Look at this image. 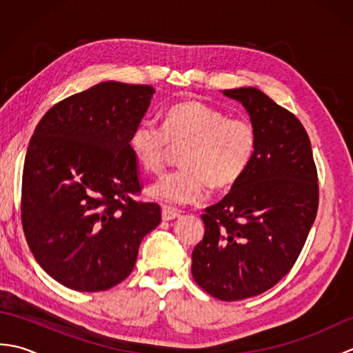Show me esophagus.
Instances as JSON below:
<instances>
[{
    "instance_id": "1",
    "label": "esophagus",
    "mask_w": 353,
    "mask_h": 353,
    "mask_svg": "<svg viewBox=\"0 0 353 353\" xmlns=\"http://www.w3.org/2000/svg\"><path fill=\"white\" fill-rule=\"evenodd\" d=\"M177 216H181V212L177 211V209H172V208H167L165 206L162 209V220L165 221H170V220H174Z\"/></svg>"
}]
</instances>
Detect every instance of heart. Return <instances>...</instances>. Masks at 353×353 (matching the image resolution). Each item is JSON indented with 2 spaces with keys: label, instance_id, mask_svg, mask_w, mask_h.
I'll return each mask as SVG.
<instances>
[{
  "label": "heart",
  "instance_id": "heart-1",
  "mask_svg": "<svg viewBox=\"0 0 353 353\" xmlns=\"http://www.w3.org/2000/svg\"><path fill=\"white\" fill-rule=\"evenodd\" d=\"M129 145L141 167L152 174L162 171L171 148H182V167L156 181L148 194L163 203L190 205L205 199L209 182L229 186L244 176L256 153L258 130L247 118L185 101L167 110L162 125L152 119L139 123Z\"/></svg>",
  "mask_w": 353,
  "mask_h": 353
}]
</instances>
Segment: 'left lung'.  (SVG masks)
I'll list each match as a JSON object with an SVG mask.
<instances>
[{
  "label": "left lung",
  "mask_w": 353,
  "mask_h": 353,
  "mask_svg": "<svg viewBox=\"0 0 353 353\" xmlns=\"http://www.w3.org/2000/svg\"><path fill=\"white\" fill-rule=\"evenodd\" d=\"M258 130L253 162L230 192L205 209L192 277L224 302L262 294L301 254L319 208L311 141L294 114L256 88L226 89Z\"/></svg>",
  "instance_id": "1"
}]
</instances>
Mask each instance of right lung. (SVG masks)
<instances>
[{
	"label": "right lung",
	"instance_id": "add662e5",
	"mask_svg": "<svg viewBox=\"0 0 353 353\" xmlns=\"http://www.w3.org/2000/svg\"><path fill=\"white\" fill-rule=\"evenodd\" d=\"M148 85L103 81L54 104L36 125L22 172V229L52 279L104 291L132 273L161 206L134 201L129 141L150 106Z\"/></svg>",
	"mask_w": 353,
	"mask_h": 353
}]
</instances>
